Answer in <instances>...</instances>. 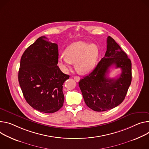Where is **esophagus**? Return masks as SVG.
<instances>
[{
    "mask_svg": "<svg viewBox=\"0 0 149 149\" xmlns=\"http://www.w3.org/2000/svg\"><path fill=\"white\" fill-rule=\"evenodd\" d=\"M74 79L77 82H78L79 81V79H80V77H78V76H74Z\"/></svg>",
    "mask_w": 149,
    "mask_h": 149,
    "instance_id": "34e87169",
    "label": "esophagus"
}]
</instances>
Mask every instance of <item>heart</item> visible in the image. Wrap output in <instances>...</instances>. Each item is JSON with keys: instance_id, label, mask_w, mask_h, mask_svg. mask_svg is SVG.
<instances>
[{"instance_id": "b5f03b06", "label": "heart", "mask_w": 149, "mask_h": 149, "mask_svg": "<svg viewBox=\"0 0 149 149\" xmlns=\"http://www.w3.org/2000/svg\"><path fill=\"white\" fill-rule=\"evenodd\" d=\"M99 56V50L95 44L84 41L71 43L59 56L58 63L61 70L66 72L75 62V68L80 73L87 74L96 66Z\"/></svg>"}]
</instances>
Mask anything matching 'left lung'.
<instances>
[{"label":"left lung","instance_id":"1","mask_svg":"<svg viewBox=\"0 0 149 149\" xmlns=\"http://www.w3.org/2000/svg\"><path fill=\"white\" fill-rule=\"evenodd\" d=\"M113 65L120 68L122 72L116 79H109L106 76ZM131 79V60L115 40L109 36L104 56L78 84L87 106L94 111L103 112L112 109L123 102Z\"/></svg>","mask_w":149,"mask_h":149}]
</instances>
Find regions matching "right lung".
<instances>
[{"label": "right lung", "instance_id": "right-lung-1", "mask_svg": "<svg viewBox=\"0 0 149 149\" xmlns=\"http://www.w3.org/2000/svg\"><path fill=\"white\" fill-rule=\"evenodd\" d=\"M58 56V45L45 36L37 39L22 55L19 83L26 102L39 112L54 113L63 106V85L70 76L57 66Z\"/></svg>", "mask_w": 149, "mask_h": 149}]
</instances>
